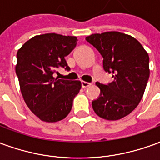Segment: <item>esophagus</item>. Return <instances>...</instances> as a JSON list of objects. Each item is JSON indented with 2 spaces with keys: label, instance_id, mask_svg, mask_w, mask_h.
<instances>
[{
  "label": "esophagus",
  "instance_id": "esophagus-1",
  "mask_svg": "<svg viewBox=\"0 0 160 160\" xmlns=\"http://www.w3.org/2000/svg\"><path fill=\"white\" fill-rule=\"evenodd\" d=\"M92 84L89 83V82H86V81H81V87L83 88H87V87H90Z\"/></svg>",
  "mask_w": 160,
  "mask_h": 160
}]
</instances>
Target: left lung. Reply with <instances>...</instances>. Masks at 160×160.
I'll return each mask as SVG.
<instances>
[{
    "label": "left lung",
    "mask_w": 160,
    "mask_h": 160,
    "mask_svg": "<svg viewBox=\"0 0 160 160\" xmlns=\"http://www.w3.org/2000/svg\"><path fill=\"white\" fill-rule=\"evenodd\" d=\"M86 40L100 53L104 70L113 78L111 83L96 82L100 95L92 109L105 120H119L142 98L150 73L148 54L134 38L118 32L92 34Z\"/></svg>",
    "instance_id": "1"
}]
</instances>
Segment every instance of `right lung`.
Masks as SVG:
<instances>
[{"label": "right lung", "instance_id": "obj_1", "mask_svg": "<svg viewBox=\"0 0 160 160\" xmlns=\"http://www.w3.org/2000/svg\"><path fill=\"white\" fill-rule=\"evenodd\" d=\"M76 37L47 33L25 42L17 52L15 71L26 105L40 120L56 122L66 118L79 93L80 80L54 78L56 68L69 71L65 56L77 44Z\"/></svg>", "mask_w": 160, "mask_h": 160}]
</instances>
